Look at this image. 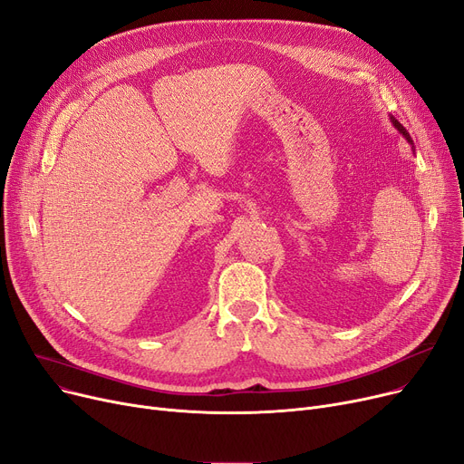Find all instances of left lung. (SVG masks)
Instances as JSON below:
<instances>
[{
  "mask_svg": "<svg viewBox=\"0 0 464 464\" xmlns=\"http://www.w3.org/2000/svg\"><path fill=\"white\" fill-rule=\"evenodd\" d=\"M391 122H392V126H394L396 130H399V131H401V134H402V138H404V140H406V141H408V143L411 145V149H413V141H411V136L408 134V130H406V128H404V126H402V124H401L399 121H396V119H394L392 115H391Z\"/></svg>",
  "mask_w": 464,
  "mask_h": 464,
  "instance_id": "left-lung-1",
  "label": "left lung"
}]
</instances>
